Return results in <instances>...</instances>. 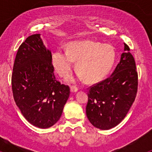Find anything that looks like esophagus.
Instances as JSON below:
<instances>
[{
	"label": "esophagus",
	"mask_w": 152,
	"mask_h": 152,
	"mask_svg": "<svg viewBox=\"0 0 152 152\" xmlns=\"http://www.w3.org/2000/svg\"><path fill=\"white\" fill-rule=\"evenodd\" d=\"M78 91V88H76V87H74V86H72V87H71V92L72 93H76Z\"/></svg>",
	"instance_id": "obj_1"
}]
</instances>
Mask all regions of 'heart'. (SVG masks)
Listing matches in <instances>:
<instances>
[{
  "instance_id": "heart-1",
  "label": "heart",
  "mask_w": 152,
  "mask_h": 152,
  "mask_svg": "<svg viewBox=\"0 0 152 152\" xmlns=\"http://www.w3.org/2000/svg\"><path fill=\"white\" fill-rule=\"evenodd\" d=\"M116 58L114 48L98 42L76 41L70 42L68 50L58 49L52 54V64L60 76H66L77 62L78 77L88 83L99 81L107 76ZM73 81L72 77L68 78Z\"/></svg>"
}]
</instances>
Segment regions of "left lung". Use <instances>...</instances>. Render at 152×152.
Here are the masks:
<instances>
[{
  "label": "left lung",
  "instance_id": "8db88e82",
  "mask_svg": "<svg viewBox=\"0 0 152 152\" xmlns=\"http://www.w3.org/2000/svg\"><path fill=\"white\" fill-rule=\"evenodd\" d=\"M129 50L124 43V52L112 75L90 88L86 114L96 128L108 130L117 126L135 101L138 73Z\"/></svg>",
  "mask_w": 152,
  "mask_h": 152
}]
</instances>
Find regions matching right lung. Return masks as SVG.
I'll return each instance as SVG.
<instances>
[{
	"label": "right lung",
	"mask_w": 152,
	"mask_h": 152,
	"mask_svg": "<svg viewBox=\"0 0 152 152\" xmlns=\"http://www.w3.org/2000/svg\"><path fill=\"white\" fill-rule=\"evenodd\" d=\"M52 53L40 37L29 36L19 47L12 74L15 103L25 119L40 129L49 128L61 117L70 94L54 75Z\"/></svg>",
	"instance_id": "1"
}]
</instances>
